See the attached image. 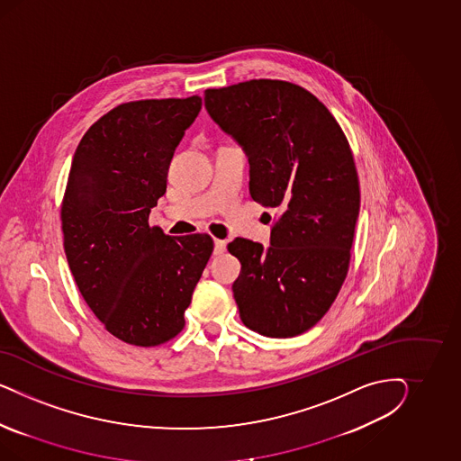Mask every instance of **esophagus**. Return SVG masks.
<instances>
[{"instance_id": "1", "label": "esophagus", "mask_w": 461, "mask_h": 461, "mask_svg": "<svg viewBox=\"0 0 461 461\" xmlns=\"http://www.w3.org/2000/svg\"><path fill=\"white\" fill-rule=\"evenodd\" d=\"M226 251V241L224 240H216L214 241V255H221Z\"/></svg>"}]
</instances>
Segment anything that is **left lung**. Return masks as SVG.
Segmentation results:
<instances>
[{
  "mask_svg": "<svg viewBox=\"0 0 461 461\" xmlns=\"http://www.w3.org/2000/svg\"><path fill=\"white\" fill-rule=\"evenodd\" d=\"M204 106L249 157L251 199L280 211L268 249L245 238L228 245L241 264L233 282L240 318L260 335H301L328 312L348 272L360 211L348 140L297 84L206 89Z\"/></svg>",
  "mask_w": 461,
  "mask_h": 461,
  "instance_id": "1",
  "label": "left lung"
}]
</instances>
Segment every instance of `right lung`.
<instances>
[{"label":"right lung","instance_id":"1","mask_svg":"<svg viewBox=\"0 0 461 461\" xmlns=\"http://www.w3.org/2000/svg\"><path fill=\"white\" fill-rule=\"evenodd\" d=\"M201 104L199 96L123 103L84 133L72 158L60 210L70 272L104 328L135 347L181 333L212 253L210 235L168 237L149 224Z\"/></svg>","mask_w":461,"mask_h":461}]
</instances>
